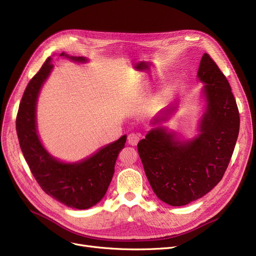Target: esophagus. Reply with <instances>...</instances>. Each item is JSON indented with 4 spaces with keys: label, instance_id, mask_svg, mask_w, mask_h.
Instances as JSON below:
<instances>
[{
    "label": "esophagus",
    "instance_id": "34e87169",
    "mask_svg": "<svg viewBox=\"0 0 256 256\" xmlns=\"http://www.w3.org/2000/svg\"><path fill=\"white\" fill-rule=\"evenodd\" d=\"M140 140V136L135 132H132L128 136V142L132 146H136Z\"/></svg>",
    "mask_w": 256,
    "mask_h": 256
}]
</instances>
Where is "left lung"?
<instances>
[{
    "label": "left lung",
    "instance_id": "obj_1",
    "mask_svg": "<svg viewBox=\"0 0 256 256\" xmlns=\"http://www.w3.org/2000/svg\"><path fill=\"white\" fill-rule=\"evenodd\" d=\"M197 78L204 84L200 98L204 102L198 135L184 139L163 126L178 111L176 102L152 118L154 128L138 143L154 194L172 206L190 204L218 184L238 136L240 115L230 85L206 52L200 60Z\"/></svg>",
    "mask_w": 256,
    "mask_h": 256
}]
</instances>
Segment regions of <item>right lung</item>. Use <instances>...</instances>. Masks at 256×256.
<instances>
[{
  "label": "right lung",
  "mask_w": 256,
  "mask_h": 256,
  "mask_svg": "<svg viewBox=\"0 0 256 256\" xmlns=\"http://www.w3.org/2000/svg\"><path fill=\"white\" fill-rule=\"evenodd\" d=\"M59 56L76 63L89 61L86 57L65 52ZM52 60V57L46 59L24 92L16 117L18 137L22 154L42 189L66 206L87 210L98 204L106 193L126 135L76 162H64L52 156L39 138L36 118L40 91L54 68Z\"/></svg>",
  "instance_id": "add662e5"
}]
</instances>
